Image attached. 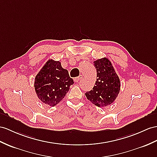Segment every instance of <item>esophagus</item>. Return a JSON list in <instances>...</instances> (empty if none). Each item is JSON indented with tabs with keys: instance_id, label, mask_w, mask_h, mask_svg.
<instances>
[{
	"instance_id": "esophagus-1",
	"label": "esophagus",
	"mask_w": 157,
	"mask_h": 157,
	"mask_svg": "<svg viewBox=\"0 0 157 157\" xmlns=\"http://www.w3.org/2000/svg\"><path fill=\"white\" fill-rule=\"evenodd\" d=\"M82 78V75H79L78 77H76V78H74V81H75V82H78L80 80H81V78Z\"/></svg>"
}]
</instances>
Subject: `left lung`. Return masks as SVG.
<instances>
[{
	"label": "left lung",
	"mask_w": 157,
	"mask_h": 157,
	"mask_svg": "<svg viewBox=\"0 0 157 157\" xmlns=\"http://www.w3.org/2000/svg\"><path fill=\"white\" fill-rule=\"evenodd\" d=\"M97 81L93 90L85 93L88 100L98 107H106L115 100L121 89L120 79L110 61L102 58L94 61Z\"/></svg>",
	"instance_id": "left-lung-1"
}]
</instances>
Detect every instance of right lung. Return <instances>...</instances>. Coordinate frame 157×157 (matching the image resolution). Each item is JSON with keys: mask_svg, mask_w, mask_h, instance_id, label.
Wrapping results in <instances>:
<instances>
[{"mask_svg": "<svg viewBox=\"0 0 157 157\" xmlns=\"http://www.w3.org/2000/svg\"><path fill=\"white\" fill-rule=\"evenodd\" d=\"M74 83L59 61L48 60L34 79V89L44 104L55 106L63 100Z\"/></svg>", "mask_w": 157, "mask_h": 157, "instance_id": "obj_1", "label": "right lung"}]
</instances>
